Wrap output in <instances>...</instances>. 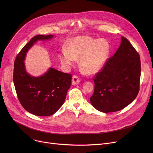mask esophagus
<instances>
[{"instance_id":"obj_1","label":"esophagus","mask_w":153,"mask_h":153,"mask_svg":"<svg viewBox=\"0 0 153 153\" xmlns=\"http://www.w3.org/2000/svg\"><path fill=\"white\" fill-rule=\"evenodd\" d=\"M81 81V79H80L79 77H77L76 75H74L73 77H72V85H76L77 84H79Z\"/></svg>"}]
</instances>
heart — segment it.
<instances>
[{
  "label": "heart",
  "instance_id": "b5f03b06",
  "mask_svg": "<svg viewBox=\"0 0 153 153\" xmlns=\"http://www.w3.org/2000/svg\"><path fill=\"white\" fill-rule=\"evenodd\" d=\"M68 51L63 50L59 55L62 65L69 68L79 58V66L87 74L99 72L106 62L110 53V45L103 38L79 36L73 39L68 46Z\"/></svg>",
  "mask_w": 153,
  "mask_h": 153
}]
</instances>
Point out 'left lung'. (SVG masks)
I'll return each instance as SVG.
<instances>
[{"label":"left lung","mask_w":153,"mask_h":153,"mask_svg":"<svg viewBox=\"0 0 153 153\" xmlns=\"http://www.w3.org/2000/svg\"><path fill=\"white\" fill-rule=\"evenodd\" d=\"M141 61L138 53L125 38L93 78L90 98L93 107L104 113L119 111L131 103L140 91Z\"/></svg>","instance_id":"obj_1"}]
</instances>
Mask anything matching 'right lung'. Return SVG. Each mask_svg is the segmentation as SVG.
<instances>
[{
  "mask_svg": "<svg viewBox=\"0 0 153 153\" xmlns=\"http://www.w3.org/2000/svg\"><path fill=\"white\" fill-rule=\"evenodd\" d=\"M53 35H38L32 38L17 54L14 62L13 80L19 102L30 113L37 116H50L65 101L71 87L72 74L50 68L40 77H33L26 72V53L38 40L50 39Z\"/></svg>",
  "mask_w": 153,
  "mask_h": 153,
  "instance_id": "obj_1",
  "label": "right lung"
}]
</instances>
